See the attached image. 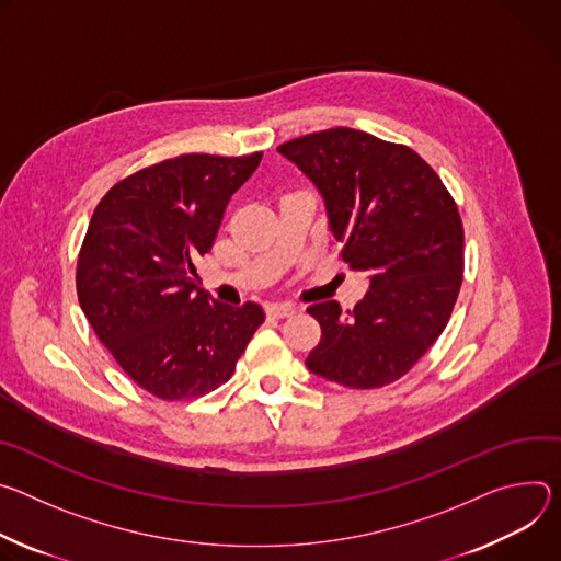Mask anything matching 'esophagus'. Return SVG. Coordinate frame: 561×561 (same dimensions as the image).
<instances>
[{
  "label": "esophagus",
  "mask_w": 561,
  "mask_h": 561,
  "mask_svg": "<svg viewBox=\"0 0 561 561\" xmlns=\"http://www.w3.org/2000/svg\"><path fill=\"white\" fill-rule=\"evenodd\" d=\"M267 314L274 319H289L291 314H296V305L291 302H274L267 307Z\"/></svg>",
  "instance_id": "34e87169"
}]
</instances>
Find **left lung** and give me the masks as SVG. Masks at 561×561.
I'll return each instance as SVG.
<instances>
[{"label": "left lung", "instance_id": "left-lung-1", "mask_svg": "<svg viewBox=\"0 0 561 561\" xmlns=\"http://www.w3.org/2000/svg\"><path fill=\"white\" fill-rule=\"evenodd\" d=\"M323 196L341 259L369 278L347 314L307 307L321 343L305 365L354 390L399 381L446 330L463 280V225L442 178L410 147L336 127L278 147Z\"/></svg>", "mask_w": 561, "mask_h": 561}]
</instances>
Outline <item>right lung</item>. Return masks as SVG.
I'll list each match as a JSON object with an SVG mask.
<instances>
[{"label": "right lung", "mask_w": 561, "mask_h": 561, "mask_svg": "<svg viewBox=\"0 0 561 561\" xmlns=\"http://www.w3.org/2000/svg\"><path fill=\"white\" fill-rule=\"evenodd\" d=\"M261 158L162 160L113 184L93 211L76 272L80 307L117 365L162 401L227 383L265 321L261 305H222L192 278Z\"/></svg>", "instance_id": "add662e5"}]
</instances>
